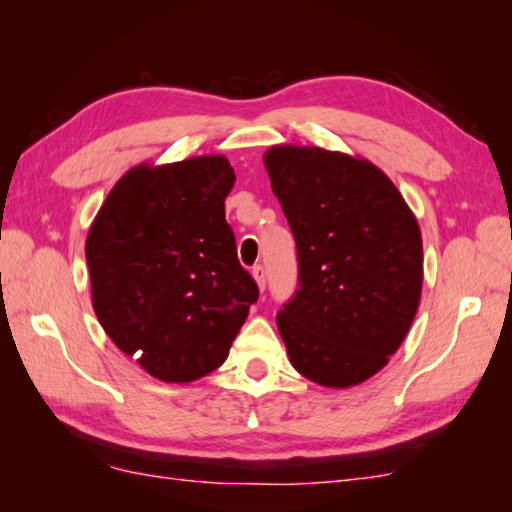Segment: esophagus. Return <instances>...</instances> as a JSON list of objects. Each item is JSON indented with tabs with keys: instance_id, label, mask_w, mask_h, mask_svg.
I'll return each instance as SVG.
<instances>
[{
	"instance_id": "1",
	"label": "esophagus",
	"mask_w": 512,
	"mask_h": 512,
	"mask_svg": "<svg viewBox=\"0 0 512 512\" xmlns=\"http://www.w3.org/2000/svg\"><path fill=\"white\" fill-rule=\"evenodd\" d=\"M250 273H253L259 290L264 292V290H266V268H264L262 264H257V266H253V270H250Z\"/></svg>"
}]
</instances>
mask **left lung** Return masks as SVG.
<instances>
[{"label": "left lung", "instance_id": "8db88e82", "mask_svg": "<svg viewBox=\"0 0 512 512\" xmlns=\"http://www.w3.org/2000/svg\"><path fill=\"white\" fill-rule=\"evenodd\" d=\"M264 165L297 244V290L277 312L290 363L325 387L363 383L387 365L416 317V217L363 158L281 145L266 151Z\"/></svg>", "mask_w": 512, "mask_h": 512}]
</instances>
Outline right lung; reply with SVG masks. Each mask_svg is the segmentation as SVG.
<instances>
[{
	"label": "right lung",
	"instance_id": "1",
	"mask_svg": "<svg viewBox=\"0 0 512 512\" xmlns=\"http://www.w3.org/2000/svg\"><path fill=\"white\" fill-rule=\"evenodd\" d=\"M233 182L224 156L134 167L88 233L96 317L118 350L165 383L220 367L259 299L226 224Z\"/></svg>",
	"mask_w": 512,
	"mask_h": 512
}]
</instances>
